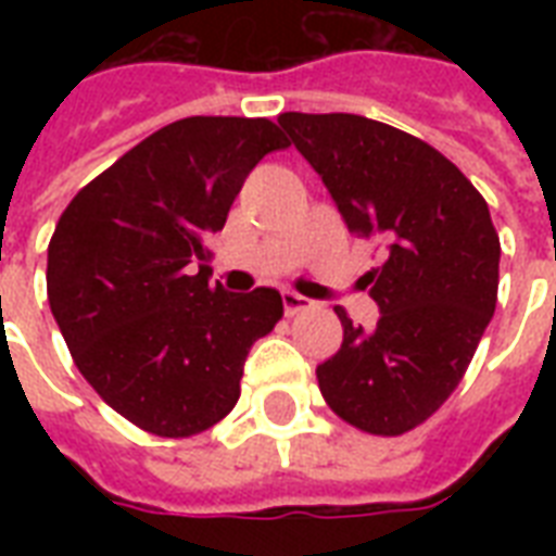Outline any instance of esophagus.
Returning <instances> with one entry per match:
<instances>
[{"mask_svg": "<svg viewBox=\"0 0 556 556\" xmlns=\"http://www.w3.org/2000/svg\"><path fill=\"white\" fill-rule=\"evenodd\" d=\"M282 305H286V314H296L305 312V308H312V300L303 294H296V291H282Z\"/></svg>", "mask_w": 556, "mask_h": 556, "instance_id": "34e87169", "label": "esophagus"}]
</instances>
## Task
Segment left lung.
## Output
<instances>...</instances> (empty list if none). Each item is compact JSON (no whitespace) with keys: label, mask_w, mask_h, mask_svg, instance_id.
Here are the masks:
<instances>
[{"label":"left lung","mask_w":556,"mask_h":556,"mask_svg":"<svg viewBox=\"0 0 556 556\" xmlns=\"http://www.w3.org/2000/svg\"><path fill=\"white\" fill-rule=\"evenodd\" d=\"M279 126L329 187L349 233L375 239L366 274L380 320L343 323L317 366L326 404L357 430L404 435L465 378L500 291V233L482 192L430 143L361 115L282 112Z\"/></svg>","instance_id":"1"}]
</instances>
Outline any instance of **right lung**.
Wrapping results in <instances>:
<instances>
[{
    "mask_svg": "<svg viewBox=\"0 0 556 556\" xmlns=\"http://www.w3.org/2000/svg\"><path fill=\"white\" fill-rule=\"evenodd\" d=\"M286 147L268 117H185L103 169L56 222L51 314L83 378L135 427L190 439L239 401L244 357L279 323L282 296L210 286L207 239L248 173Z\"/></svg>",
    "mask_w": 556,
    "mask_h": 556,
    "instance_id": "obj_1",
    "label": "right lung"
}]
</instances>
